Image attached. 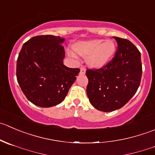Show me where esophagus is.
I'll use <instances>...</instances> for the list:
<instances>
[{"mask_svg": "<svg viewBox=\"0 0 155 155\" xmlns=\"http://www.w3.org/2000/svg\"><path fill=\"white\" fill-rule=\"evenodd\" d=\"M85 71H86V69H85V67H81V69H80V73H81V74H82V75L85 74Z\"/></svg>", "mask_w": 155, "mask_h": 155, "instance_id": "34e87169", "label": "esophagus"}]
</instances>
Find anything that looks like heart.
<instances>
[{
  "mask_svg": "<svg viewBox=\"0 0 155 155\" xmlns=\"http://www.w3.org/2000/svg\"><path fill=\"white\" fill-rule=\"evenodd\" d=\"M76 50L82 56H88V62L90 65L100 67L106 65L112 59L116 51V46L110 40L94 39L78 43ZM69 53L70 56H76L72 51Z\"/></svg>",
  "mask_w": 155,
  "mask_h": 155,
  "instance_id": "1",
  "label": "heart"
}]
</instances>
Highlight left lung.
<instances>
[{
	"label": "left lung",
	"instance_id": "1",
	"mask_svg": "<svg viewBox=\"0 0 155 155\" xmlns=\"http://www.w3.org/2000/svg\"><path fill=\"white\" fill-rule=\"evenodd\" d=\"M117 50L112 61L97 70L87 69L86 91L94 108L110 112L124 107L139 88L142 78L141 53L130 41L114 37Z\"/></svg>",
	"mask_w": 155,
	"mask_h": 155
}]
</instances>
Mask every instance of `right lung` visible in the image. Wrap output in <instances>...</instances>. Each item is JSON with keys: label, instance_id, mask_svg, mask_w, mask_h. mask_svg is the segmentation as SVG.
I'll return each instance as SVG.
<instances>
[{"label": "right lung", "instance_id": "add662e5", "mask_svg": "<svg viewBox=\"0 0 155 155\" xmlns=\"http://www.w3.org/2000/svg\"><path fill=\"white\" fill-rule=\"evenodd\" d=\"M64 38L38 35L24 43L16 63V78L29 101L50 107L64 100L79 74V68L64 65Z\"/></svg>", "mask_w": 155, "mask_h": 155}]
</instances>
